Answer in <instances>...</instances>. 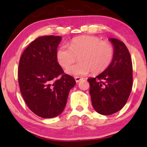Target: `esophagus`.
I'll return each mask as SVG.
<instances>
[{"label":"esophagus","mask_w":147,"mask_h":147,"mask_svg":"<svg viewBox=\"0 0 147 147\" xmlns=\"http://www.w3.org/2000/svg\"><path fill=\"white\" fill-rule=\"evenodd\" d=\"M75 79L76 82H79V81H81L82 79H83V78H82V77H75Z\"/></svg>","instance_id":"1"}]
</instances>
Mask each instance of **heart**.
Wrapping results in <instances>:
<instances>
[{"label": "heart", "mask_w": 147, "mask_h": 147, "mask_svg": "<svg viewBox=\"0 0 147 147\" xmlns=\"http://www.w3.org/2000/svg\"><path fill=\"white\" fill-rule=\"evenodd\" d=\"M114 57L110 42L95 36L73 38L68 47L63 45L57 51V60L61 68H67L78 58L79 62L66 70L72 75H85L90 72L99 74L109 68Z\"/></svg>", "instance_id": "obj_1"}]
</instances>
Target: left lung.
<instances>
[{
	"label": "left lung",
	"mask_w": 147,
	"mask_h": 147,
	"mask_svg": "<svg viewBox=\"0 0 147 147\" xmlns=\"http://www.w3.org/2000/svg\"><path fill=\"white\" fill-rule=\"evenodd\" d=\"M114 57L109 68L95 77L88 79L94 109L110 115L120 111L127 102L133 86V65L129 50L122 41L111 38Z\"/></svg>",
	"instance_id": "8db88e82"
}]
</instances>
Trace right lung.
<instances>
[{"instance_id": "1", "label": "right lung", "mask_w": 147, "mask_h": 147, "mask_svg": "<svg viewBox=\"0 0 147 147\" xmlns=\"http://www.w3.org/2000/svg\"><path fill=\"white\" fill-rule=\"evenodd\" d=\"M59 36H40L22 54L18 70L20 91L34 114L52 118L62 113L76 82L64 73L57 60Z\"/></svg>"}]
</instances>
